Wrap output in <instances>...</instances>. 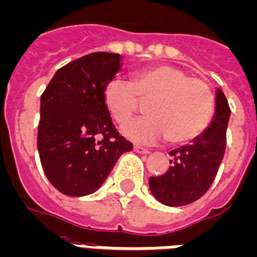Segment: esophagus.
<instances>
[{
    "mask_svg": "<svg viewBox=\"0 0 257 257\" xmlns=\"http://www.w3.org/2000/svg\"><path fill=\"white\" fill-rule=\"evenodd\" d=\"M134 150H136L137 153H140V154H149L150 153L149 149L142 148V146H138V145H136V146H134Z\"/></svg>",
    "mask_w": 257,
    "mask_h": 257,
    "instance_id": "esophagus-1",
    "label": "esophagus"
}]
</instances>
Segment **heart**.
Segmentation results:
<instances>
[{
  "mask_svg": "<svg viewBox=\"0 0 257 257\" xmlns=\"http://www.w3.org/2000/svg\"><path fill=\"white\" fill-rule=\"evenodd\" d=\"M103 97L109 115L120 124L135 112L140 99L148 100V116L121 127L123 136L137 144H153L165 136L171 144L190 142L209 127L215 111L209 85L171 65L137 70L131 82L112 78L104 86Z\"/></svg>",
  "mask_w": 257,
  "mask_h": 257,
  "instance_id": "heart-1",
  "label": "heart"
}]
</instances>
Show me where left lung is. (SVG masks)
I'll use <instances>...</instances> for the list:
<instances>
[{
  "label": "left lung",
  "mask_w": 257,
  "mask_h": 257,
  "mask_svg": "<svg viewBox=\"0 0 257 257\" xmlns=\"http://www.w3.org/2000/svg\"><path fill=\"white\" fill-rule=\"evenodd\" d=\"M230 108L226 96L217 89L215 115L210 126L191 144L171 150V167L161 176L149 179L154 198L167 206H184L203 196L213 184L226 148Z\"/></svg>",
  "instance_id": "left-lung-1"
}]
</instances>
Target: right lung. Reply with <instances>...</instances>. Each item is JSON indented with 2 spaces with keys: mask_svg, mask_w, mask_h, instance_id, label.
I'll return each instance as SVG.
<instances>
[{
  "mask_svg": "<svg viewBox=\"0 0 257 257\" xmlns=\"http://www.w3.org/2000/svg\"><path fill=\"white\" fill-rule=\"evenodd\" d=\"M120 66L119 54H88L61 67L40 97V163L62 194L94 192L117 158L133 149L113 126L103 97Z\"/></svg>",
  "mask_w": 257,
  "mask_h": 257,
  "instance_id": "1",
  "label": "right lung"
}]
</instances>
